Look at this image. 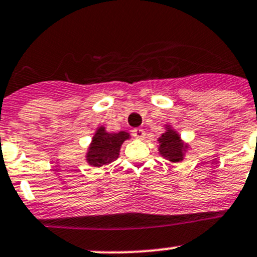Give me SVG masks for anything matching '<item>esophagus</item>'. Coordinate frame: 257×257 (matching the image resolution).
<instances>
[{
    "label": "esophagus",
    "mask_w": 257,
    "mask_h": 257,
    "mask_svg": "<svg viewBox=\"0 0 257 257\" xmlns=\"http://www.w3.org/2000/svg\"><path fill=\"white\" fill-rule=\"evenodd\" d=\"M133 136L136 137L137 139H144V138H145V132H144V129H142V128L134 129V131H133Z\"/></svg>",
    "instance_id": "obj_1"
}]
</instances>
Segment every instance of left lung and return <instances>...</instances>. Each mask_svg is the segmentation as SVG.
<instances>
[{
    "mask_svg": "<svg viewBox=\"0 0 257 257\" xmlns=\"http://www.w3.org/2000/svg\"><path fill=\"white\" fill-rule=\"evenodd\" d=\"M165 132L157 139L159 147L158 152L164 159L172 163L183 162L190 145L181 139L180 134L172 126V124H165Z\"/></svg>",
    "mask_w": 257,
    "mask_h": 257,
    "instance_id": "8db88e82",
    "label": "left lung"
}]
</instances>
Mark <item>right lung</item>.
Segmentation results:
<instances>
[{
    "label": "right lung",
    "instance_id": "right-lung-1",
    "mask_svg": "<svg viewBox=\"0 0 257 257\" xmlns=\"http://www.w3.org/2000/svg\"><path fill=\"white\" fill-rule=\"evenodd\" d=\"M129 138L131 134L128 132L109 133L104 125H99L93 134L92 142L85 153V162L95 168L110 164L118 159L121 144Z\"/></svg>",
    "mask_w": 257,
    "mask_h": 257
}]
</instances>
